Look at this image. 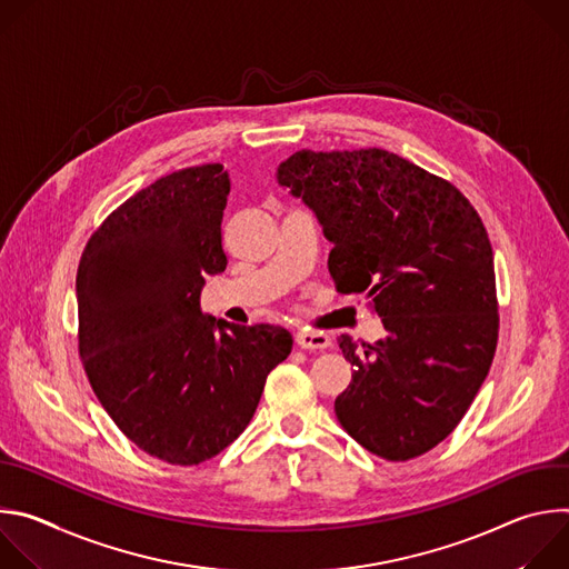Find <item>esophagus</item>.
<instances>
[{"label": "esophagus", "mask_w": 569, "mask_h": 569, "mask_svg": "<svg viewBox=\"0 0 569 569\" xmlns=\"http://www.w3.org/2000/svg\"><path fill=\"white\" fill-rule=\"evenodd\" d=\"M295 342L301 349H327V347H331V338L327 333H323V331H308V329L299 331L295 336Z\"/></svg>", "instance_id": "esophagus-1"}]
</instances>
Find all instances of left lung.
Instances as JSON below:
<instances>
[{"mask_svg":"<svg viewBox=\"0 0 569 569\" xmlns=\"http://www.w3.org/2000/svg\"><path fill=\"white\" fill-rule=\"evenodd\" d=\"M333 242L338 292H358L387 336L356 345L336 398L342 428L369 452L408 461L463 419L498 347L493 248L468 198L382 148L299 150L277 171Z\"/></svg>","mask_w":569,"mask_h":569,"instance_id":"obj_1","label":"left lung"}]
</instances>
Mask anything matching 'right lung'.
I'll return each instance as SVG.
<instances>
[{
  "mask_svg": "<svg viewBox=\"0 0 569 569\" xmlns=\"http://www.w3.org/2000/svg\"><path fill=\"white\" fill-rule=\"evenodd\" d=\"M227 196L222 164L159 178L101 222L76 274L78 353L97 398L134 446L176 466L246 430L292 351L281 327L200 310L204 277L227 268Z\"/></svg>",
  "mask_w": 569,
  "mask_h": 569,
  "instance_id": "add662e5",
  "label": "right lung"
}]
</instances>
